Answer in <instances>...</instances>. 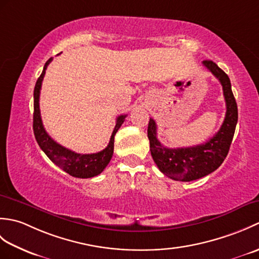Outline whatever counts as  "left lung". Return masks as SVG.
<instances>
[{
  "label": "left lung",
  "mask_w": 259,
  "mask_h": 259,
  "mask_svg": "<svg viewBox=\"0 0 259 259\" xmlns=\"http://www.w3.org/2000/svg\"><path fill=\"white\" fill-rule=\"evenodd\" d=\"M202 64L222 83L224 98L226 101V115L217 134H214L212 138L205 144L171 149L162 146L158 140L155 120L150 118L148 124V138L150 142V152L153 161L163 175L174 180L191 181L214 171L228 155L237 124V103L233 95L228 75L210 60H205Z\"/></svg>",
  "instance_id": "left-lung-1"
}]
</instances>
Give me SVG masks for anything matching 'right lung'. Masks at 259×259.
<instances>
[{
  "instance_id": "1",
  "label": "right lung",
  "mask_w": 259,
  "mask_h": 259,
  "mask_svg": "<svg viewBox=\"0 0 259 259\" xmlns=\"http://www.w3.org/2000/svg\"><path fill=\"white\" fill-rule=\"evenodd\" d=\"M52 61V58L49 59L45 64V68L41 75L34 87V113H33V131L36 142L40 146L41 149L45 151L49 159L58 167L61 168L63 171L68 172L70 176L75 178H91L101 174L104 168L108 166L113 155V144H114V136L117 131L123 123L124 118L126 115L122 114L117 118V123H115L114 129L112 131L111 138H110L109 145L104 148L103 150L97 153H90V155H81L74 151L67 149L65 147L59 145L58 142L54 141L45 129L42 123L41 113H40V91L43 78H45L46 70L48 65Z\"/></svg>"
}]
</instances>
